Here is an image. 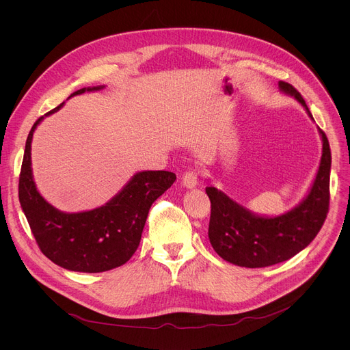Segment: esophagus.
I'll return each mask as SVG.
<instances>
[{"mask_svg": "<svg viewBox=\"0 0 350 350\" xmlns=\"http://www.w3.org/2000/svg\"><path fill=\"white\" fill-rule=\"evenodd\" d=\"M183 187L188 188V189H192L198 185V177H196V173L195 172H187L184 176H183Z\"/></svg>", "mask_w": 350, "mask_h": 350, "instance_id": "34e87169", "label": "esophagus"}]
</instances>
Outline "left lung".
I'll list each match as a JSON object with an SVG mask.
<instances>
[{
	"instance_id": "1",
	"label": "left lung",
	"mask_w": 350,
	"mask_h": 350,
	"mask_svg": "<svg viewBox=\"0 0 350 350\" xmlns=\"http://www.w3.org/2000/svg\"><path fill=\"white\" fill-rule=\"evenodd\" d=\"M278 88L293 96L314 122L305 99L291 84L278 81ZM319 133L323 151L314 180L302 201L282 215L255 213L223 191L206 187L212 204L208 235L221 259L241 267H267L293 258L316 238L328 212L331 172L329 144L320 129Z\"/></svg>"
}]
</instances>
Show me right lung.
<instances>
[{
  "label": "right lung",
  "mask_w": 350,
  "mask_h": 350,
  "mask_svg": "<svg viewBox=\"0 0 350 350\" xmlns=\"http://www.w3.org/2000/svg\"><path fill=\"white\" fill-rule=\"evenodd\" d=\"M104 88L105 85L84 87L69 98ZM64 104L41 116L27 135L19 177V201L41 252L49 260L70 271L103 273L124 265L134 255L149 208L172 187L176 174L166 170L138 172L103 206L76 213L54 208L36 187L31 141L44 118L58 112Z\"/></svg>",
  "instance_id": "1"
}]
</instances>
